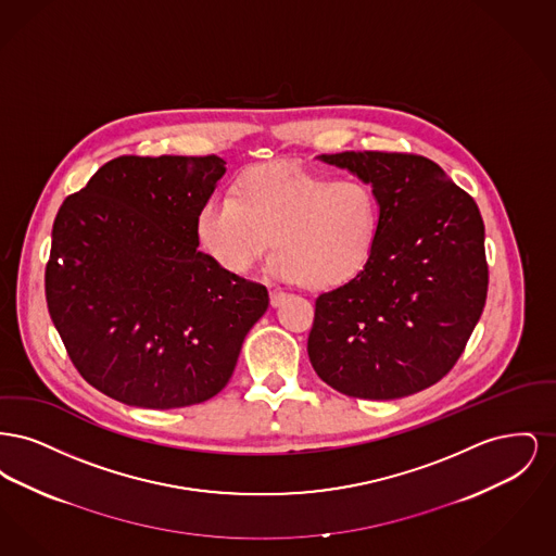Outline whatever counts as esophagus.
Here are the masks:
<instances>
[{"mask_svg": "<svg viewBox=\"0 0 556 556\" xmlns=\"http://www.w3.org/2000/svg\"><path fill=\"white\" fill-rule=\"evenodd\" d=\"M270 306H279V304H283V300L288 298V293L281 290H270Z\"/></svg>", "mask_w": 556, "mask_h": 556, "instance_id": "34e87169", "label": "esophagus"}]
</instances>
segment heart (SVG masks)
<instances>
[{
    "label": "heart",
    "mask_w": 556,
    "mask_h": 556,
    "mask_svg": "<svg viewBox=\"0 0 556 556\" xmlns=\"http://www.w3.org/2000/svg\"><path fill=\"white\" fill-rule=\"evenodd\" d=\"M381 229V204L361 179H333L300 164L245 170L233 193H214L198 211L195 238L214 265L245 275L265 254L268 273L333 290L370 263Z\"/></svg>",
    "instance_id": "heart-1"
}]
</instances>
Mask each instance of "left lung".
Instances as JSON below:
<instances>
[{
    "label": "left lung",
    "instance_id": "obj_1",
    "mask_svg": "<svg viewBox=\"0 0 556 556\" xmlns=\"http://www.w3.org/2000/svg\"><path fill=\"white\" fill-rule=\"evenodd\" d=\"M318 160L375 189L381 229L367 268L315 302L313 369L345 396L417 394L454 367L485 306L476 200L424 156L342 152Z\"/></svg>",
    "mask_w": 556,
    "mask_h": 556
}]
</instances>
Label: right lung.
I'll use <instances>...</instances> for the list:
<instances>
[{"label": "right lung", "mask_w": 556, "mask_h": 556, "mask_svg": "<svg viewBox=\"0 0 556 556\" xmlns=\"http://www.w3.org/2000/svg\"><path fill=\"white\" fill-rule=\"evenodd\" d=\"M225 170L218 156H121L55 214L48 311L102 394L168 410L231 379L268 291L198 250L195 216Z\"/></svg>", "instance_id": "add662e5"}]
</instances>
